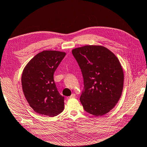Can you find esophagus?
Instances as JSON below:
<instances>
[{
  "instance_id": "obj_1",
  "label": "esophagus",
  "mask_w": 147,
  "mask_h": 147,
  "mask_svg": "<svg viewBox=\"0 0 147 147\" xmlns=\"http://www.w3.org/2000/svg\"><path fill=\"white\" fill-rule=\"evenodd\" d=\"M75 96H76V94H74V93H73V94H72L70 96H68L67 97V99H69V98H74V97H75Z\"/></svg>"
}]
</instances>
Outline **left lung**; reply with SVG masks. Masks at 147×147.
Wrapping results in <instances>:
<instances>
[{
    "mask_svg": "<svg viewBox=\"0 0 147 147\" xmlns=\"http://www.w3.org/2000/svg\"><path fill=\"white\" fill-rule=\"evenodd\" d=\"M72 53L83 76L80 101L84 111L97 117L107 114L123 92L124 73L119 60L108 49L96 45L74 49Z\"/></svg>",
    "mask_w": 147,
    "mask_h": 147,
    "instance_id": "left-lung-1",
    "label": "left lung"
}]
</instances>
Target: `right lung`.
<instances>
[{
    "instance_id": "1",
    "label": "right lung",
    "mask_w": 147,
    "mask_h": 147,
    "mask_svg": "<svg viewBox=\"0 0 147 147\" xmlns=\"http://www.w3.org/2000/svg\"><path fill=\"white\" fill-rule=\"evenodd\" d=\"M66 53L43 51L28 62L22 72L21 82L30 107L40 115L55 117L64 110V96L54 80V73Z\"/></svg>"
}]
</instances>
